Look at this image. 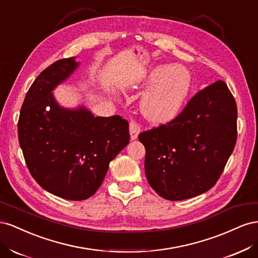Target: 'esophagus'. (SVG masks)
Returning <instances> with one entry per match:
<instances>
[{
	"label": "esophagus",
	"instance_id": "1",
	"mask_svg": "<svg viewBox=\"0 0 258 258\" xmlns=\"http://www.w3.org/2000/svg\"><path fill=\"white\" fill-rule=\"evenodd\" d=\"M129 130L131 140H136L140 134V124L137 121H131L129 124Z\"/></svg>",
	"mask_w": 258,
	"mask_h": 258
}]
</instances>
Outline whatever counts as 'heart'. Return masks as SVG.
I'll return each mask as SVG.
<instances>
[{
  "label": "heart",
  "mask_w": 258,
  "mask_h": 258,
  "mask_svg": "<svg viewBox=\"0 0 258 258\" xmlns=\"http://www.w3.org/2000/svg\"><path fill=\"white\" fill-rule=\"evenodd\" d=\"M145 84L154 86L144 96L141 111L145 118L159 123L177 114L190 87V76L183 68L158 67L146 77Z\"/></svg>",
  "instance_id": "1"
}]
</instances>
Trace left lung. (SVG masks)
I'll use <instances>...</instances> for the list:
<instances>
[{
	"instance_id": "left-lung-1",
	"label": "left lung",
	"mask_w": 258,
	"mask_h": 258,
	"mask_svg": "<svg viewBox=\"0 0 258 258\" xmlns=\"http://www.w3.org/2000/svg\"><path fill=\"white\" fill-rule=\"evenodd\" d=\"M237 116L235 98L217 81L198 91L174 119L141 132L152 188L172 201L212 188L235 148Z\"/></svg>"
}]
</instances>
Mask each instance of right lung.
Returning <instances> with one entry per match:
<instances>
[{
    "instance_id": "1",
    "label": "right lung",
    "mask_w": 258,
    "mask_h": 258,
    "mask_svg": "<svg viewBox=\"0 0 258 258\" xmlns=\"http://www.w3.org/2000/svg\"><path fill=\"white\" fill-rule=\"evenodd\" d=\"M79 67L61 59L36 77L23 101L18 139L31 175L45 190L68 200H85L98 190L110 161L129 143L121 116L95 117L85 107H61L51 91Z\"/></svg>"
}]
</instances>
